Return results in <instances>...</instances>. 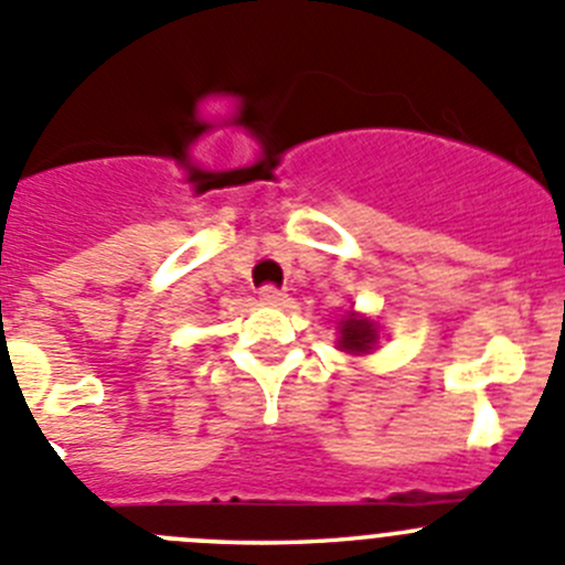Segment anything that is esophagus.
Listing matches in <instances>:
<instances>
[{
  "label": "esophagus",
  "mask_w": 565,
  "mask_h": 565,
  "mask_svg": "<svg viewBox=\"0 0 565 565\" xmlns=\"http://www.w3.org/2000/svg\"><path fill=\"white\" fill-rule=\"evenodd\" d=\"M258 298L265 300V303H281L287 295H284V289H278L276 284H265V287L258 289Z\"/></svg>",
  "instance_id": "34e87169"
}]
</instances>
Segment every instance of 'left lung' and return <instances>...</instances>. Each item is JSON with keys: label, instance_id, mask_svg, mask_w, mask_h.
Returning a JSON list of instances; mask_svg holds the SVG:
<instances>
[{"label": "left lung", "instance_id": "1", "mask_svg": "<svg viewBox=\"0 0 565 565\" xmlns=\"http://www.w3.org/2000/svg\"><path fill=\"white\" fill-rule=\"evenodd\" d=\"M340 351H348V354H367L376 348V326L367 318H360V315H345L340 320Z\"/></svg>", "mask_w": 565, "mask_h": 565}]
</instances>
